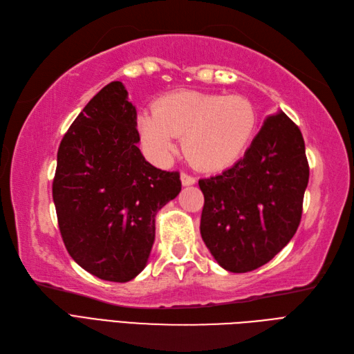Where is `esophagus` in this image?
Masks as SVG:
<instances>
[{
	"label": "esophagus",
	"instance_id": "34e87169",
	"mask_svg": "<svg viewBox=\"0 0 354 354\" xmlns=\"http://www.w3.org/2000/svg\"><path fill=\"white\" fill-rule=\"evenodd\" d=\"M180 182H182V185H185V187L187 185H192V184H196V178L185 174V172H182L180 174Z\"/></svg>",
	"mask_w": 354,
	"mask_h": 354
}]
</instances>
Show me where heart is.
Masks as SVG:
<instances>
[{
    "mask_svg": "<svg viewBox=\"0 0 354 354\" xmlns=\"http://www.w3.org/2000/svg\"><path fill=\"white\" fill-rule=\"evenodd\" d=\"M257 113L241 95H219L201 91H176L156 102L154 111H142L138 127L145 147L166 160L184 136V150L203 170L232 166L252 142Z\"/></svg>",
    "mask_w": 354,
    "mask_h": 354,
    "instance_id": "1",
    "label": "heart"
}]
</instances>
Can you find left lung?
Listing matches in <instances>:
<instances>
[{
    "instance_id": "1",
    "label": "left lung",
    "mask_w": 354,
    "mask_h": 354,
    "mask_svg": "<svg viewBox=\"0 0 354 354\" xmlns=\"http://www.w3.org/2000/svg\"><path fill=\"white\" fill-rule=\"evenodd\" d=\"M309 182L303 135L283 111L269 116L244 157L200 179V232L218 263L244 273L268 263L300 225Z\"/></svg>"
}]
</instances>
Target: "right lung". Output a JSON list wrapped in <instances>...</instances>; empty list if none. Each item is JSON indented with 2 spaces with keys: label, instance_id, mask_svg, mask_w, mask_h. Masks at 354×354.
Instances as JSON below:
<instances>
[{
  "label": "right lung",
  "instance_id": "obj_1",
  "mask_svg": "<svg viewBox=\"0 0 354 354\" xmlns=\"http://www.w3.org/2000/svg\"><path fill=\"white\" fill-rule=\"evenodd\" d=\"M136 110L110 82L71 124L57 153L53 200L67 252L91 275L128 282L145 268L156 214L180 191L179 172L148 163Z\"/></svg>",
  "mask_w": 354,
  "mask_h": 354
}]
</instances>
